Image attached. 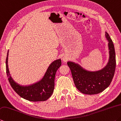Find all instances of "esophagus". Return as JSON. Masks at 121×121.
<instances>
[{"label": "esophagus", "mask_w": 121, "mask_h": 121, "mask_svg": "<svg viewBox=\"0 0 121 121\" xmlns=\"http://www.w3.org/2000/svg\"><path fill=\"white\" fill-rule=\"evenodd\" d=\"M62 60L64 62H67V61L68 60V57L67 56H64L62 57Z\"/></svg>", "instance_id": "obj_1"}]
</instances>
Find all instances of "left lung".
I'll return each instance as SVG.
<instances>
[{
    "label": "left lung",
    "instance_id": "obj_1",
    "mask_svg": "<svg viewBox=\"0 0 121 121\" xmlns=\"http://www.w3.org/2000/svg\"><path fill=\"white\" fill-rule=\"evenodd\" d=\"M105 36L108 42L109 59L106 66L103 69L90 71L77 63L72 61L67 62L76 88L84 94L94 95L101 93L109 86L113 78L116 67L115 49L113 41L107 32H105Z\"/></svg>",
    "mask_w": 121,
    "mask_h": 121
}]
</instances>
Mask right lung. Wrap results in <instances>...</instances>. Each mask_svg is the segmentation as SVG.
Returning <instances> with one entry per match:
<instances>
[{"label":"right lung","mask_w":121,"mask_h":121,"mask_svg":"<svg viewBox=\"0 0 121 121\" xmlns=\"http://www.w3.org/2000/svg\"><path fill=\"white\" fill-rule=\"evenodd\" d=\"M8 51L6 61V73L11 86L21 97L30 102L45 101L53 93L54 88V79L57 70L61 65V59L52 62L48 67L44 75L41 80L33 84L21 85L17 83L11 76L9 70Z\"/></svg>","instance_id":"1"}]
</instances>
